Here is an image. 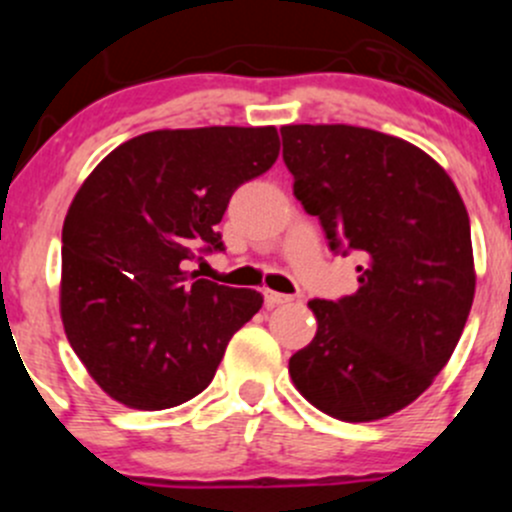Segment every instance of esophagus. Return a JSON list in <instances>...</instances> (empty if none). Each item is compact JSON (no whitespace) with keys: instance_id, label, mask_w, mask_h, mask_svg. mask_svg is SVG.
I'll list each match as a JSON object with an SVG mask.
<instances>
[{"instance_id":"1","label":"esophagus","mask_w":512,"mask_h":512,"mask_svg":"<svg viewBox=\"0 0 512 512\" xmlns=\"http://www.w3.org/2000/svg\"><path fill=\"white\" fill-rule=\"evenodd\" d=\"M287 302H292V297H289V294L265 289V304H267V307H280V304H287Z\"/></svg>"}]
</instances>
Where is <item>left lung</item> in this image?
<instances>
[{
	"mask_svg": "<svg viewBox=\"0 0 512 512\" xmlns=\"http://www.w3.org/2000/svg\"><path fill=\"white\" fill-rule=\"evenodd\" d=\"M294 198L334 252H359V289L312 299V342L289 359L299 394L342 421L401 411L433 384L476 292L471 220L446 170L371 128L285 126Z\"/></svg>",
	"mask_w": 512,
	"mask_h": 512,
	"instance_id": "obj_1",
	"label": "left lung"
}]
</instances>
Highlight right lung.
<instances>
[{
    "label": "right lung",
    "instance_id": "1",
    "mask_svg": "<svg viewBox=\"0 0 512 512\" xmlns=\"http://www.w3.org/2000/svg\"><path fill=\"white\" fill-rule=\"evenodd\" d=\"M280 156L275 126L151 131L121 143L76 193L61 230V319L71 349L118 404L160 411L213 381L255 289L188 272L223 252L232 193Z\"/></svg>",
    "mask_w": 512,
    "mask_h": 512
}]
</instances>
